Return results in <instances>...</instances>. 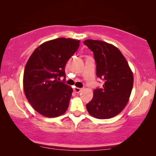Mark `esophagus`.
I'll use <instances>...</instances> for the list:
<instances>
[{"instance_id":"34e87169","label":"esophagus","mask_w":156,"mask_h":156,"mask_svg":"<svg viewBox=\"0 0 156 156\" xmlns=\"http://www.w3.org/2000/svg\"><path fill=\"white\" fill-rule=\"evenodd\" d=\"M82 90V88H79V87H75V88L74 89V91H75L76 93H80Z\"/></svg>"}]
</instances>
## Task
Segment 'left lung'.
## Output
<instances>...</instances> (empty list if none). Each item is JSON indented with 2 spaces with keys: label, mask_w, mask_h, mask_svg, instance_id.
Segmentation results:
<instances>
[{
  "label": "left lung",
  "mask_w": 156,
  "mask_h": 156,
  "mask_svg": "<svg viewBox=\"0 0 156 156\" xmlns=\"http://www.w3.org/2000/svg\"><path fill=\"white\" fill-rule=\"evenodd\" d=\"M84 44L93 52L97 75L104 82L101 89L94 90L93 99L87 104V109L94 118H112L122 112L129 101L133 73L122 53L113 44L94 40H87Z\"/></svg>",
  "instance_id": "left-lung-1"
}]
</instances>
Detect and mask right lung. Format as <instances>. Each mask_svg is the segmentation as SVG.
I'll return each instance as SVG.
<instances>
[{
  "mask_svg": "<svg viewBox=\"0 0 156 156\" xmlns=\"http://www.w3.org/2000/svg\"><path fill=\"white\" fill-rule=\"evenodd\" d=\"M80 40L59 37L37 48L30 57L23 74L27 101L42 116L54 118L67 111L73 89L58 79H65L67 62L80 46Z\"/></svg>",
  "mask_w": 156,
  "mask_h": 156,
  "instance_id": "right-lung-1",
  "label": "right lung"
}]
</instances>
